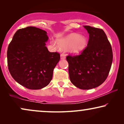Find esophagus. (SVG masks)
Masks as SVG:
<instances>
[{"label": "esophagus", "mask_w": 124, "mask_h": 124, "mask_svg": "<svg viewBox=\"0 0 124 124\" xmlns=\"http://www.w3.org/2000/svg\"><path fill=\"white\" fill-rule=\"evenodd\" d=\"M65 57H66V56H65V54H62L60 55V59H62V60H64V59H65Z\"/></svg>", "instance_id": "esophagus-1"}]
</instances>
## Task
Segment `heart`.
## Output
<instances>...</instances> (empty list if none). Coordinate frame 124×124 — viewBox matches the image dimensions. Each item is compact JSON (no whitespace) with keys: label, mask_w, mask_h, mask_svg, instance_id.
Masks as SVG:
<instances>
[{"label":"heart","mask_w":124,"mask_h":124,"mask_svg":"<svg viewBox=\"0 0 124 124\" xmlns=\"http://www.w3.org/2000/svg\"><path fill=\"white\" fill-rule=\"evenodd\" d=\"M87 38L83 35L72 33L57 39V43L61 48H67L71 54H78L84 51L87 45Z\"/></svg>","instance_id":"heart-1"}]
</instances>
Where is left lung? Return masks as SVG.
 Listing matches in <instances>:
<instances>
[{
    "label": "left lung",
    "instance_id": "1",
    "mask_svg": "<svg viewBox=\"0 0 124 124\" xmlns=\"http://www.w3.org/2000/svg\"><path fill=\"white\" fill-rule=\"evenodd\" d=\"M89 34L87 47L81 55L68 56L69 78L82 90L95 88L108 77L113 60L112 47L102 29L84 26Z\"/></svg>",
    "mask_w": 124,
    "mask_h": 124
}]
</instances>
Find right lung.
<instances>
[{
	"label": "right lung",
	"mask_w": 124,
	"mask_h": 124,
	"mask_svg": "<svg viewBox=\"0 0 124 124\" xmlns=\"http://www.w3.org/2000/svg\"><path fill=\"white\" fill-rule=\"evenodd\" d=\"M47 32L33 26L20 29L7 50L8 69L13 78L27 89H41L50 84L60 54L46 46Z\"/></svg>",
	"instance_id": "obj_1"
}]
</instances>
